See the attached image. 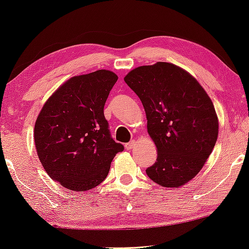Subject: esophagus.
Returning <instances> with one entry per match:
<instances>
[{
    "instance_id": "34e87169",
    "label": "esophagus",
    "mask_w": 249,
    "mask_h": 249,
    "mask_svg": "<svg viewBox=\"0 0 249 249\" xmlns=\"http://www.w3.org/2000/svg\"><path fill=\"white\" fill-rule=\"evenodd\" d=\"M134 145H136V141L131 140L130 142H128V143H125L124 146H125V149H127V150H130V149H132Z\"/></svg>"
}]
</instances>
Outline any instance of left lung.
I'll use <instances>...</instances> for the list:
<instances>
[{"label": "left lung", "instance_id": "left-lung-1", "mask_svg": "<svg viewBox=\"0 0 249 249\" xmlns=\"http://www.w3.org/2000/svg\"><path fill=\"white\" fill-rule=\"evenodd\" d=\"M124 81L143 105L148 132L158 149L146 174L164 187L184 185L201 171L216 143L218 120L211 98L193 76L170 63L134 68Z\"/></svg>", "mask_w": 249, "mask_h": 249}]
</instances>
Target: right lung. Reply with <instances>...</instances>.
Here are the masks:
<instances>
[{"label":"right lung","mask_w":249,"mask_h":249,"mask_svg":"<svg viewBox=\"0 0 249 249\" xmlns=\"http://www.w3.org/2000/svg\"><path fill=\"white\" fill-rule=\"evenodd\" d=\"M117 79L106 69L72 77L40 110L34 128L37 156L47 174L68 190L84 192L99 185L112 159L124 151L104 115Z\"/></svg>","instance_id":"add662e5"}]
</instances>
